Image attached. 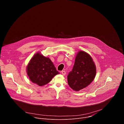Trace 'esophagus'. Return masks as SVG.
I'll list each match as a JSON object with an SVG mask.
<instances>
[{"label": "esophagus", "instance_id": "34e87169", "mask_svg": "<svg viewBox=\"0 0 124 124\" xmlns=\"http://www.w3.org/2000/svg\"><path fill=\"white\" fill-rule=\"evenodd\" d=\"M62 75L64 76V75H65V74H66V72H65V71H62Z\"/></svg>", "mask_w": 124, "mask_h": 124}]
</instances>
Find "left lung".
I'll return each instance as SVG.
<instances>
[{
  "label": "left lung",
  "mask_w": 124,
  "mask_h": 124,
  "mask_svg": "<svg viewBox=\"0 0 124 124\" xmlns=\"http://www.w3.org/2000/svg\"><path fill=\"white\" fill-rule=\"evenodd\" d=\"M96 71V66L91 56L85 51H78L72 71L67 76L69 86L75 91L86 88L94 80Z\"/></svg>",
  "instance_id": "obj_1"
}]
</instances>
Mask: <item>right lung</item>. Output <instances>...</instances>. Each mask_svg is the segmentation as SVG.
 Masks as SVG:
<instances>
[{
  "mask_svg": "<svg viewBox=\"0 0 124 124\" xmlns=\"http://www.w3.org/2000/svg\"><path fill=\"white\" fill-rule=\"evenodd\" d=\"M26 71L30 80L39 86L47 84L59 74L49 58L40 52L35 53L31 59Z\"/></svg>",
  "mask_w": 124,
  "mask_h": 124,
  "instance_id": "add662e5",
  "label": "right lung"
}]
</instances>
